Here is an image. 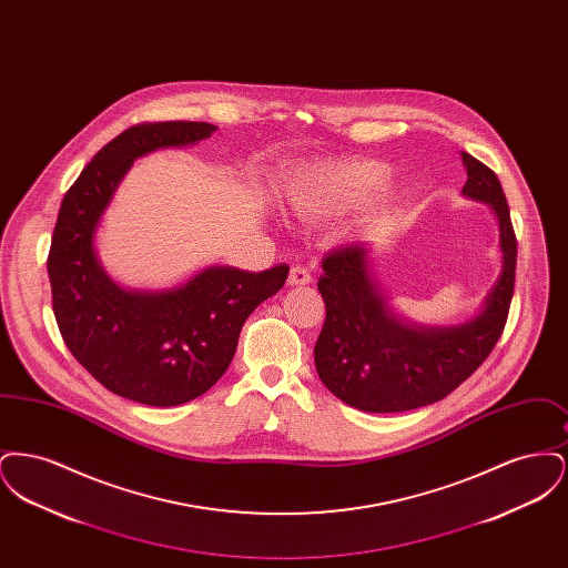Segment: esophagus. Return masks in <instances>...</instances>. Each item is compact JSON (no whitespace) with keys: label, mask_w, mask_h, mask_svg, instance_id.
<instances>
[{"label":"esophagus","mask_w":568,"mask_h":568,"mask_svg":"<svg viewBox=\"0 0 568 568\" xmlns=\"http://www.w3.org/2000/svg\"><path fill=\"white\" fill-rule=\"evenodd\" d=\"M313 281V276H311V272L306 271L304 266H294L292 271H290V276H287V283L290 285H308Z\"/></svg>","instance_id":"1"}]
</instances>
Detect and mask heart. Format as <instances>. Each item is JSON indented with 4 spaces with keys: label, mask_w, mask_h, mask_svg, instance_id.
<instances>
[{
    "label": "heart",
    "mask_w": 568,
    "mask_h": 568,
    "mask_svg": "<svg viewBox=\"0 0 568 568\" xmlns=\"http://www.w3.org/2000/svg\"><path fill=\"white\" fill-rule=\"evenodd\" d=\"M387 179V165L375 160L324 163L302 170L287 197L300 215H334L373 202L385 190Z\"/></svg>",
    "instance_id": "obj_1"
}]
</instances>
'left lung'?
<instances>
[{
	"label": "left lung",
	"mask_w": 568,
	"mask_h": 568,
	"mask_svg": "<svg viewBox=\"0 0 568 568\" xmlns=\"http://www.w3.org/2000/svg\"><path fill=\"white\" fill-rule=\"evenodd\" d=\"M462 162L468 174L462 193L494 209L503 248L500 276L473 320L449 327L400 322L378 292L366 244L334 248L322 262L325 322L315 366L325 387L359 410L400 413L443 400L486 362L505 329L517 262L509 204L494 170L468 153Z\"/></svg>",
	"instance_id": "obj_1"
}]
</instances>
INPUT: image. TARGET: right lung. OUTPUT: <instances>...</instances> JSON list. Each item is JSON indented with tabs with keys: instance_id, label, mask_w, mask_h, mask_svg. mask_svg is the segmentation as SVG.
I'll list each match as a JSON object with an SVG mask.
<instances>
[{
	"instance_id": "add662e5",
	"label": "right lung",
	"mask_w": 568,
	"mask_h": 568,
	"mask_svg": "<svg viewBox=\"0 0 568 568\" xmlns=\"http://www.w3.org/2000/svg\"><path fill=\"white\" fill-rule=\"evenodd\" d=\"M211 123H140L110 140L63 195L54 223L49 278L54 320L72 355L116 396L176 406L209 392L227 371L246 317L290 274L213 266L165 292H125L95 255V230L116 185L138 158L195 144Z\"/></svg>"
}]
</instances>
